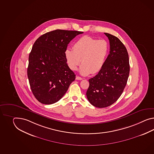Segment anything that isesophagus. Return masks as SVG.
Instances as JSON below:
<instances>
[{
    "label": "esophagus",
    "instance_id": "1",
    "mask_svg": "<svg viewBox=\"0 0 154 154\" xmlns=\"http://www.w3.org/2000/svg\"><path fill=\"white\" fill-rule=\"evenodd\" d=\"M75 79H77V80H82V78H81V77H79V76H76V78Z\"/></svg>",
    "mask_w": 154,
    "mask_h": 154
}]
</instances>
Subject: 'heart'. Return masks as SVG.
Returning a JSON list of instances; mask_svg holds the SVG:
<instances>
[{"label":"heart","mask_w":154,"mask_h":154,"mask_svg":"<svg viewBox=\"0 0 154 154\" xmlns=\"http://www.w3.org/2000/svg\"><path fill=\"white\" fill-rule=\"evenodd\" d=\"M109 45L103 39L83 36L75 43L73 50L65 51L67 63L72 71L77 69L81 65L79 72L83 75L95 74L100 71L105 64L109 53Z\"/></svg>","instance_id":"1"}]
</instances>
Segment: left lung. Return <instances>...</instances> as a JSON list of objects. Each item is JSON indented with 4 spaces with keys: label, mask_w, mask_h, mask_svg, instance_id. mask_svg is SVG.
Returning a JSON list of instances; mask_svg holds the SVG:
<instances>
[{
    "label": "left lung",
    "mask_w": 154,
    "mask_h": 154,
    "mask_svg": "<svg viewBox=\"0 0 154 154\" xmlns=\"http://www.w3.org/2000/svg\"><path fill=\"white\" fill-rule=\"evenodd\" d=\"M109 41V54L97 75L89 79L86 96L91 105L104 108L112 105L122 94L130 72L127 49L118 38L105 33Z\"/></svg>",
    "instance_id": "left-lung-1"
}]
</instances>
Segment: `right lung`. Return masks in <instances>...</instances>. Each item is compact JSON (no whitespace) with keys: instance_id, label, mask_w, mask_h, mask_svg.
I'll return each mask as SVG.
<instances>
[{"instance_id":"add662e5","label":"right lung","mask_w":154,"mask_h":154,"mask_svg":"<svg viewBox=\"0 0 154 154\" xmlns=\"http://www.w3.org/2000/svg\"><path fill=\"white\" fill-rule=\"evenodd\" d=\"M83 33L57 29L43 34L34 42L27 75L32 93L42 103L58 101L75 81V75L68 66L65 51L69 43Z\"/></svg>"}]
</instances>
